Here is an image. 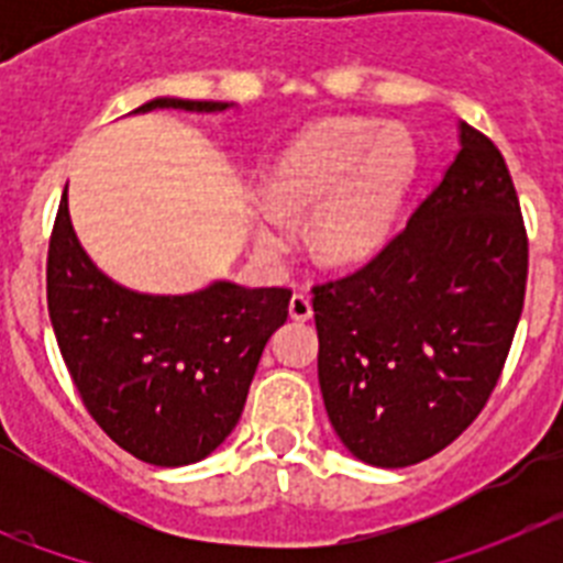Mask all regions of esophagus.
Returning a JSON list of instances; mask_svg holds the SVG:
<instances>
[{
  "mask_svg": "<svg viewBox=\"0 0 563 563\" xmlns=\"http://www.w3.org/2000/svg\"><path fill=\"white\" fill-rule=\"evenodd\" d=\"M290 316L296 321H310L312 318V305H310V296L307 292H292L290 298Z\"/></svg>",
  "mask_w": 563,
  "mask_h": 563,
  "instance_id": "1",
  "label": "esophagus"
}]
</instances>
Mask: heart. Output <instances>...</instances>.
<instances>
[{"instance_id":"1","label":"heart","mask_w":563,"mask_h":563,"mask_svg":"<svg viewBox=\"0 0 563 563\" xmlns=\"http://www.w3.org/2000/svg\"><path fill=\"white\" fill-rule=\"evenodd\" d=\"M417 174V143L402 126L327 121L298 134L258 206V236H285V213H316L318 245L332 258L369 256L395 225Z\"/></svg>"}]
</instances>
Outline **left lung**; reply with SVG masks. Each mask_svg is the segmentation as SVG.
Returning <instances> with one entry per match:
<instances>
[{"label": "left lung", "instance_id": "1", "mask_svg": "<svg viewBox=\"0 0 563 563\" xmlns=\"http://www.w3.org/2000/svg\"><path fill=\"white\" fill-rule=\"evenodd\" d=\"M460 143L400 233L312 287L327 415L377 467L429 460L479 417L525 307L527 231L507 163L467 123Z\"/></svg>", "mask_w": 563, "mask_h": 563}]
</instances>
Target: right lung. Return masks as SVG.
<instances>
[{
  "label": "right lung",
  "mask_w": 563,
  "mask_h": 563,
  "mask_svg": "<svg viewBox=\"0 0 563 563\" xmlns=\"http://www.w3.org/2000/svg\"><path fill=\"white\" fill-rule=\"evenodd\" d=\"M231 103L154 98L134 112H222ZM292 290L217 282L143 296L103 276L78 245L67 194L47 251V310L67 372L103 434L148 465L200 462L245 409L265 343Z\"/></svg>",
  "instance_id": "obj_1"
}]
</instances>
